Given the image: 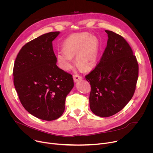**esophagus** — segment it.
Listing matches in <instances>:
<instances>
[{"label": "esophagus", "mask_w": 153, "mask_h": 153, "mask_svg": "<svg viewBox=\"0 0 153 153\" xmlns=\"http://www.w3.org/2000/svg\"><path fill=\"white\" fill-rule=\"evenodd\" d=\"M73 78H74V80L75 82H77V81H78L79 80H81V79H83V78H82V76H79V75H77V74L74 75L73 76Z\"/></svg>", "instance_id": "obj_1"}]
</instances>
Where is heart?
I'll return each instance as SVG.
<instances>
[{
    "label": "heart",
    "instance_id": "heart-1",
    "mask_svg": "<svg viewBox=\"0 0 153 153\" xmlns=\"http://www.w3.org/2000/svg\"><path fill=\"white\" fill-rule=\"evenodd\" d=\"M64 50L57 52V61L64 71H69L74 67V56H76V62L81 68L91 70L97 64L99 42L96 37L88 33H76L65 40Z\"/></svg>",
    "mask_w": 153,
    "mask_h": 153
}]
</instances>
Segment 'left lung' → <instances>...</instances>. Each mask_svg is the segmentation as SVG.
Instances as JSON below:
<instances>
[{"instance_id":"left-lung-1","label":"left lung","mask_w":153,"mask_h":153,"mask_svg":"<svg viewBox=\"0 0 153 153\" xmlns=\"http://www.w3.org/2000/svg\"><path fill=\"white\" fill-rule=\"evenodd\" d=\"M99 63L85 76L90 83L89 106L94 114L109 117L121 111L134 96L138 65L132 50L120 35L110 30Z\"/></svg>"}]
</instances>
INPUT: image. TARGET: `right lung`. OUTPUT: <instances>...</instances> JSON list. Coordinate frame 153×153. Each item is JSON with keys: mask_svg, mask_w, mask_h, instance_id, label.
Segmentation results:
<instances>
[{"mask_svg": "<svg viewBox=\"0 0 153 153\" xmlns=\"http://www.w3.org/2000/svg\"><path fill=\"white\" fill-rule=\"evenodd\" d=\"M59 32L45 33L22 47L15 59L13 82L20 102L32 115L45 121L59 118L74 88L72 75L59 68L52 42Z\"/></svg>", "mask_w": 153, "mask_h": 153, "instance_id": "1", "label": "right lung"}]
</instances>
